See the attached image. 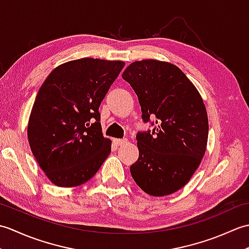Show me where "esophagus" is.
<instances>
[{
	"instance_id": "1",
	"label": "esophagus",
	"mask_w": 249,
	"mask_h": 249,
	"mask_svg": "<svg viewBox=\"0 0 249 249\" xmlns=\"http://www.w3.org/2000/svg\"><path fill=\"white\" fill-rule=\"evenodd\" d=\"M113 142L116 145H122V144H125L126 142H127V139H114Z\"/></svg>"
}]
</instances>
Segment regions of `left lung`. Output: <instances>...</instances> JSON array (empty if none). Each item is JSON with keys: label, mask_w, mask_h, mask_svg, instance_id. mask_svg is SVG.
<instances>
[{"label": "left lung", "mask_w": 249, "mask_h": 249, "mask_svg": "<svg viewBox=\"0 0 249 249\" xmlns=\"http://www.w3.org/2000/svg\"><path fill=\"white\" fill-rule=\"evenodd\" d=\"M122 78L139 99L152 130L137 134L139 157L130 166L137 185L163 197L184 187L204 156L209 121L198 89L176 65L157 60L131 63Z\"/></svg>", "instance_id": "obj_1"}]
</instances>
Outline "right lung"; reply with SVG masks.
<instances>
[{"label": "right lung", "instance_id": "obj_1", "mask_svg": "<svg viewBox=\"0 0 249 249\" xmlns=\"http://www.w3.org/2000/svg\"><path fill=\"white\" fill-rule=\"evenodd\" d=\"M125 65L92 57L57 66L40 87L32 108L31 151L51 183L75 187L88 182L111 152L99 106Z\"/></svg>", "mask_w": 249, "mask_h": 249}]
</instances>
